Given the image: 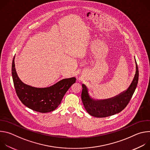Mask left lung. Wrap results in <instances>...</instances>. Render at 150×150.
Segmentation results:
<instances>
[{
  "label": "left lung",
  "instance_id": "1",
  "mask_svg": "<svg viewBox=\"0 0 150 150\" xmlns=\"http://www.w3.org/2000/svg\"><path fill=\"white\" fill-rule=\"evenodd\" d=\"M135 60L136 72L131 85L126 91L115 97L104 100H94L90 96L86 85H82V101L85 110L90 115L96 117H105L119 113L126 108L135 92L138 82L139 71L135 59Z\"/></svg>",
  "mask_w": 150,
  "mask_h": 150
}]
</instances>
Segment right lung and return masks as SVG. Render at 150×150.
Segmentation results:
<instances>
[{"mask_svg": "<svg viewBox=\"0 0 150 150\" xmlns=\"http://www.w3.org/2000/svg\"><path fill=\"white\" fill-rule=\"evenodd\" d=\"M14 56L12 65V75L16 94L25 106L40 113L54 110L71 85L76 82L75 77L63 79L52 86L37 88L24 83L18 77L15 65Z\"/></svg>", "mask_w": 150, "mask_h": 150, "instance_id": "1", "label": "right lung"}]
</instances>
